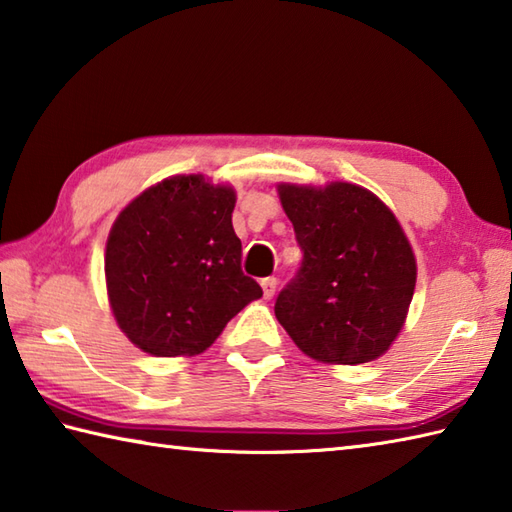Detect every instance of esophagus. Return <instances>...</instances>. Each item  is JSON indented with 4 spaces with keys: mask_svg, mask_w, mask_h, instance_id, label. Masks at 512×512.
I'll return each mask as SVG.
<instances>
[{
    "mask_svg": "<svg viewBox=\"0 0 512 512\" xmlns=\"http://www.w3.org/2000/svg\"><path fill=\"white\" fill-rule=\"evenodd\" d=\"M262 288H264V297H266V299L273 297L275 290H277V277H266V279H262Z\"/></svg>",
    "mask_w": 512,
    "mask_h": 512,
    "instance_id": "34e87169",
    "label": "esophagus"
}]
</instances>
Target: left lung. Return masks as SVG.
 Returning <instances> with one entry per match:
<instances>
[{"label":"left lung","instance_id":"left-lung-1","mask_svg":"<svg viewBox=\"0 0 512 512\" xmlns=\"http://www.w3.org/2000/svg\"><path fill=\"white\" fill-rule=\"evenodd\" d=\"M277 193L304 257L277 295L275 317L317 362H373L402 330L417 282L397 217L370 190L346 182L279 184Z\"/></svg>","mask_w":512,"mask_h":512}]
</instances>
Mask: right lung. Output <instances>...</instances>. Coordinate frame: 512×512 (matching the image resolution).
<instances>
[{
  "label": "right lung",
  "mask_w": 512,
  "mask_h": 512,
  "mask_svg": "<svg viewBox=\"0 0 512 512\" xmlns=\"http://www.w3.org/2000/svg\"><path fill=\"white\" fill-rule=\"evenodd\" d=\"M235 190L177 175L135 197L110 228L106 288L126 337L155 357L197 355L262 288L242 270Z\"/></svg>",
  "instance_id": "add662e5"
}]
</instances>
